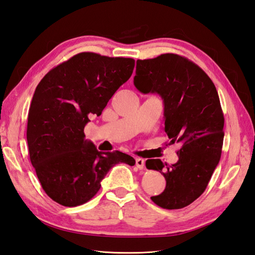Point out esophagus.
Masks as SVG:
<instances>
[{"label":"esophagus","instance_id":"34e87169","mask_svg":"<svg viewBox=\"0 0 255 255\" xmlns=\"http://www.w3.org/2000/svg\"><path fill=\"white\" fill-rule=\"evenodd\" d=\"M136 166L138 169L144 168V159L143 158H136Z\"/></svg>","mask_w":255,"mask_h":255}]
</instances>
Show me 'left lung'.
Returning a JSON list of instances; mask_svg holds the SVG:
<instances>
[{
    "label": "left lung",
    "mask_w": 255,
    "mask_h": 255,
    "mask_svg": "<svg viewBox=\"0 0 255 255\" xmlns=\"http://www.w3.org/2000/svg\"><path fill=\"white\" fill-rule=\"evenodd\" d=\"M134 85L142 94L161 97L169 144H181L173 165L145 161L166 179L165 190L151 200L166 210L183 208L203 194L220 160L225 117L218 92L201 68L172 53L138 59Z\"/></svg>",
    "instance_id": "obj_1"
}]
</instances>
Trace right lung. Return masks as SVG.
<instances>
[{"label":"right lung","instance_id":"obj_1","mask_svg":"<svg viewBox=\"0 0 255 255\" xmlns=\"http://www.w3.org/2000/svg\"><path fill=\"white\" fill-rule=\"evenodd\" d=\"M135 60L83 52L53 68L38 84L30 103L26 139L30 163L53 201L86 203L119 163L135 165L120 151L100 152L84 128L133 73Z\"/></svg>","mask_w":255,"mask_h":255}]
</instances>
